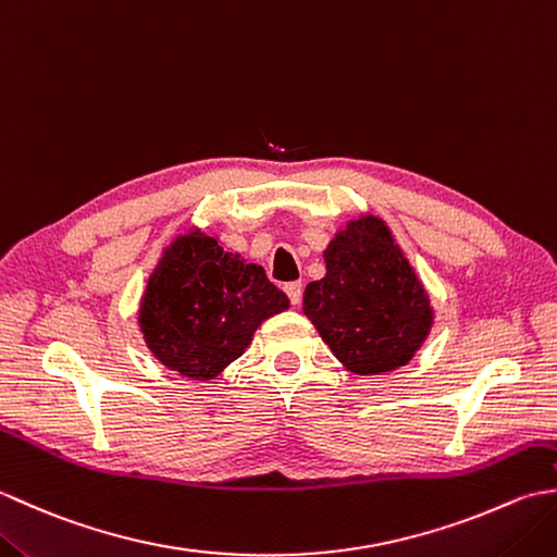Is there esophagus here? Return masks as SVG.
<instances>
[{
  "label": "esophagus",
  "instance_id": "esophagus-1",
  "mask_svg": "<svg viewBox=\"0 0 557 557\" xmlns=\"http://www.w3.org/2000/svg\"><path fill=\"white\" fill-rule=\"evenodd\" d=\"M301 289H304L301 282H289V285H285V292H287L292 306H299L301 304Z\"/></svg>",
  "mask_w": 557,
  "mask_h": 557
}]
</instances>
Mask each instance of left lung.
Returning <instances> with one entry per match:
<instances>
[{
    "label": "left lung",
    "instance_id": "1",
    "mask_svg": "<svg viewBox=\"0 0 557 557\" xmlns=\"http://www.w3.org/2000/svg\"><path fill=\"white\" fill-rule=\"evenodd\" d=\"M325 277L304 289V315L347 371L407 366L435 323L431 297L385 220L361 212L325 246Z\"/></svg>",
    "mask_w": 557,
    "mask_h": 557
}]
</instances>
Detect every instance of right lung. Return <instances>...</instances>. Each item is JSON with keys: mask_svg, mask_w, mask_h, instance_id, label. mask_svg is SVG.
<instances>
[{"mask_svg": "<svg viewBox=\"0 0 557 557\" xmlns=\"http://www.w3.org/2000/svg\"><path fill=\"white\" fill-rule=\"evenodd\" d=\"M287 309V294L263 268L227 253L194 224L162 248L138 301V330L164 369L208 383L242 357L268 318Z\"/></svg>", "mask_w": 557, "mask_h": 557, "instance_id": "add662e5", "label": "right lung"}]
</instances>
